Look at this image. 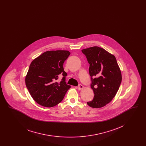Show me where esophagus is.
I'll return each instance as SVG.
<instances>
[{
    "label": "esophagus",
    "instance_id": "1",
    "mask_svg": "<svg viewBox=\"0 0 146 146\" xmlns=\"http://www.w3.org/2000/svg\"><path fill=\"white\" fill-rule=\"evenodd\" d=\"M84 86L83 85H81V84H79L78 86V90H82L83 89Z\"/></svg>",
    "mask_w": 146,
    "mask_h": 146
}]
</instances>
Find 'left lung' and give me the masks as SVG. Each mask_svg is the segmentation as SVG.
<instances>
[{
  "label": "left lung",
  "mask_w": 146,
  "mask_h": 146,
  "mask_svg": "<svg viewBox=\"0 0 146 146\" xmlns=\"http://www.w3.org/2000/svg\"><path fill=\"white\" fill-rule=\"evenodd\" d=\"M82 51L90 64V86L94 94L87 104L92 108L102 107L115 96L121 82V71L115 56L103 48L93 46Z\"/></svg>",
  "instance_id": "1"
}]
</instances>
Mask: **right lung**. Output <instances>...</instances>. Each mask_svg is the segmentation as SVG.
<instances>
[{
  "instance_id": "obj_1",
  "label": "right lung",
  "mask_w": 146,
  "mask_h": 146,
  "mask_svg": "<svg viewBox=\"0 0 146 146\" xmlns=\"http://www.w3.org/2000/svg\"><path fill=\"white\" fill-rule=\"evenodd\" d=\"M67 50L48 51L31 62L26 76V85L38 104L52 107L62 101L70 88L66 82L67 73L63 64L70 55ZM63 75L61 82L57 79Z\"/></svg>"
}]
</instances>
